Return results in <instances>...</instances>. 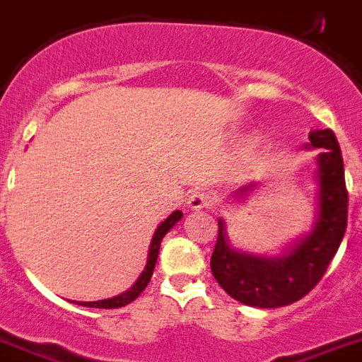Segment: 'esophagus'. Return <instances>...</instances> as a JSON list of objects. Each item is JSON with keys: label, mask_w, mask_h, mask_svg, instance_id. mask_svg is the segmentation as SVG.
Instances as JSON below:
<instances>
[{"label": "esophagus", "mask_w": 362, "mask_h": 362, "mask_svg": "<svg viewBox=\"0 0 362 362\" xmlns=\"http://www.w3.org/2000/svg\"><path fill=\"white\" fill-rule=\"evenodd\" d=\"M187 205L191 210H203L210 209L214 205V196L209 192H192L187 199Z\"/></svg>", "instance_id": "obj_1"}]
</instances>
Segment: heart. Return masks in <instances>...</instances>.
I'll list each match as a JSON object with an SVG mask.
<instances>
[{
  "label": "heart",
  "mask_w": 362,
  "mask_h": 362,
  "mask_svg": "<svg viewBox=\"0 0 362 362\" xmlns=\"http://www.w3.org/2000/svg\"><path fill=\"white\" fill-rule=\"evenodd\" d=\"M259 150V138L258 136H247L242 143V148H240V159L242 160H251L252 157L258 153Z\"/></svg>",
  "instance_id": "heart-1"
}]
</instances>
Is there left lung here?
I'll use <instances>...</instances> for the list:
<instances>
[{"instance_id": "obj_1", "label": "left lung", "mask_w": 362, "mask_h": 362, "mask_svg": "<svg viewBox=\"0 0 362 362\" xmlns=\"http://www.w3.org/2000/svg\"><path fill=\"white\" fill-rule=\"evenodd\" d=\"M304 148H322L315 159L317 216L311 230L293 240L276 256L247 252L231 244L223 217L219 223L210 269L224 292L252 308H281L297 303L315 288L334 258L346 230L349 192L345 187L341 150L331 129L311 131ZM258 187L256 182L240 185L235 199H247Z\"/></svg>"}]
</instances>
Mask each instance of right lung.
<instances>
[{"instance_id": "1", "label": "right lung", "mask_w": 362, "mask_h": 362, "mask_svg": "<svg viewBox=\"0 0 362 362\" xmlns=\"http://www.w3.org/2000/svg\"><path fill=\"white\" fill-rule=\"evenodd\" d=\"M182 210H175V212H171L170 216L166 217V219L163 221V223L157 226L156 233H153L152 237V242H150L148 245V256H146V265L145 269H143V272L139 274V278L136 279L134 285L131 286L129 290H125L124 293H120V296L117 297H111V299H104V300H93V303H83V300H72L74 304H79V306H84V308H100V310H115V308H122V306H127V304H131L132 300L138 299L139 296H141L143 290L146 288V285L150 283V278H152L153 274V269H156V263H157V256H159V249H160V242H163V238L166 237L168 231L171 230V228L175 226V224L178 223V221L182 219Z\"/></svg>"}]
</instances>
